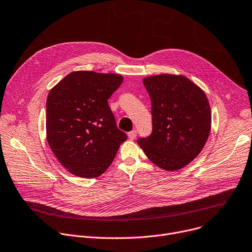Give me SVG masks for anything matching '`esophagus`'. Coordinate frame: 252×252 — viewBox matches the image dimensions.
Here are the masks:
<instances>
[{"label":"esophagus","instance_id":"obj_1","mask_svg":"<svg viewBox=\"0 0 252 252\" xmlns=\"http://www.w3.org/2000/svg\"><path fill=\"white\" fill-rule=\"evenodd\" d=\"M127 136H128L129 140H134L135 136H136V130H131V131H129V132L127 133Z\"/></svg>","mask_w":252,"mask_h":252}]
</instances>
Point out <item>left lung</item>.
<instances>
[{"instance_id":"obj_1","label":"left lung","mask_w":252,"mask_h":252,"mask_svg":"<svg viewBox=\"0 0 252 252\" xmlns=\"http://www.w3.org/2000/svg\"><path fill=\"white\" fill-rule=\"evenodd\" d=\"M152 101L153 132L138 141L148 158L173 172L201 153L211 129V108L202 88L182 74L143 78Z\"/></svg>"}]
</instances>
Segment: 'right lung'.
I'll return each mask as SVG.
<instances>
[{
    "label": "right lung",
    "mask_w": 252,
    "mask_h": 252,
    "mask_svg": "<svg viewBox=\"0 0 252 252\" xmlns=\"http://www.w3.org/2000/svg\"><path fill=\"white\" fill-rule=\"evenodd\" d=\"M123 80L121 74L78 70L50 90L46 139L69 173L86 179L102 175L126 140L107 103Z\"/></svg>",
    "instance_id": "obj_1"
}]
</instances>
